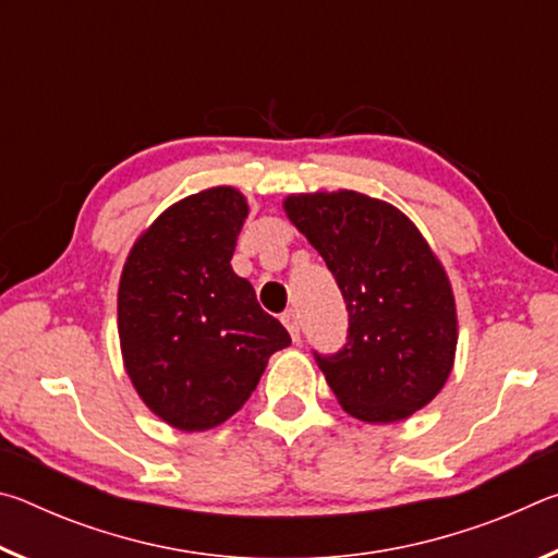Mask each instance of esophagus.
<instances>
[{"label": "esophagus", "instance_id": "obj_1", "mask_svg": "<svg viewBox=\"0 0 558 558\" xmlns=\"http://www.w3.org/2000/svg\"><path fill=\"white\" fill-rule=\"evenodd\" d=\"M280 319H282V325L288 327L290 337L295 339V342H298V339H300V317H298L295 310H286V313H282V317H280Z\"/></svg>", "mask_w": 558, "mask_h": 558}]
</instances>
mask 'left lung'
<instances>
[{
    "label": "left lung",
    "mask_w": 558,
    "mask_h": 558,
    "mask_svg": "<svg viewBox=\"0 0 558 558\" xmlns=\"http://www.w3.org/2000/svg\"><path fill=\"white\" fill-rule=\"evenodd\" d=\"M282 209L347 302L344 349L315 356L339 405L364 423H396L428 405L456 362L458 313L423 233L393 204L352 189L290 194Z\"/></svg>",
    "instance_id": "8db88e82"
}]
</instances>
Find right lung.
Wrapping results in <instances>:
<instances>
[{
	"mask_svg": "<svg viewBox=\"0 0 558 558\" xmlns=\"http://www.w3.org/2000/svg\"><path fill=\"white\" fill-rule=\"evenodd\" d=\"M248 202L211 186L137 235L118 288L122 364L140 399L172 428L221 426L256 391L288 329L231 268Z\"/></svg>",
	"mask_w": 558,
	"mask_h": 558,
	"instance_id": "add662e5",
	"label": "right lung"
}]
</instances>
